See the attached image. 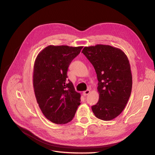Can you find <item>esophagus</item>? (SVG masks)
Wrapping results in <instances>:
<instances>
[{
	"label": "esophagus",
	"mask_w": 155,
	"mask_h": 155,
	"mask_svg": "<svg viewBox=\"0 0 155 155\" xmlns=\"http://www.w3.org/2000/svg\"><path fill=\"white\" fill-rule=\"evenodd\" d=\"M90 92H91L90 91H89V90H87V91H84V92H83V94L84 96H87V95L89 94V93H90Z\"/></svg>",
	"instance_id": "obj_1"
}]
</instances>
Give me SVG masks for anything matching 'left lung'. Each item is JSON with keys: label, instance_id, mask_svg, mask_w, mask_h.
<instances>
[{"label": "left lung", "instance_id": "obj_1", "mask_svg": "<svg viewBox=\"0 0 155 155\" xmlns=\"http://www.w3.org/2000/svg\"><path fill=\"white\" fill-rule=\"evenodd\" d=\"M81 53L93 65L98 80L99 100L92 112L100 120H113L125 109L132 91L129 59L121 49L110 45L85 46Z\"/></svg>", "mask_w": 155, "mask_h": 155}]
</instances>
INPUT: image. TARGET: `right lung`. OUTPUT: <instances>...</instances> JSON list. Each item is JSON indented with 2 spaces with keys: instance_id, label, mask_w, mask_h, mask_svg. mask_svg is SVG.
I'll return each mask as SVG.
<instances>
[{
  "instance_id": "1",
  "label": "right lung",
  "mask_w": 155,
  "mask_h": 155,
  "mask_svg": "<svg viewBox=\"0 0 155 155\" xmlns=\"http://www.w3.org/2000/svg\"><path fill=\"white\" fill-rule=\"evenodd\" d=\"M82 48L49 45L35 59L33 73L35 98L46 118L52 123L70 122L80 105L81 94L67 81V73L69 64Z\"/></svg>"
}]
</instances>
